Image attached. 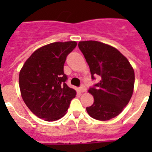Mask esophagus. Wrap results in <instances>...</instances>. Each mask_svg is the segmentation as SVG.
I'll use <instances>...</instances> for the list:
<instances>
[{
  "mask_svg": "<svg viewBox=\"0 0 152 152\" xmlns=\"http://www.w3.org/2000/svg\"><path fill=\"white\" fill-rule=\"evenodd\" d=\"M80 91L81 92H85L86 91H87V88H86V87L84 85H81L80 87Z\"/></svg>",
  "mask_w": 152,
  "mask_h": 152,
  "instance_id": "1",
  "label": "esophagus"
}]
</instances>
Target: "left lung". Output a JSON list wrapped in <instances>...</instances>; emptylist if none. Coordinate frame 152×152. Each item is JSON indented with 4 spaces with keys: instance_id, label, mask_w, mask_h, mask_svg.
<instances>
[{
    "instance_id": "8db88e82",
    "label": "left lung",
    "mask_w": 152,
    "mask_h": 152,
    "mask_svg": "<svg viewBox=\"0 0 152 152\" xmlns=\"http://www.w3.org/2000/svg\"><path fill=\"white\" fill-rule=\"evenodd\" d=\"M78 46L89 65L91 79L100 78L89 88L94 103L86 108L87 112L96 120L115 118L132 97L134 70L127 58L113 46L97 41L80 42Z\"/></svg>"
}]
</instances>
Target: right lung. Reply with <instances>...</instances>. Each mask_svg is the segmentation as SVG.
<instances>
[{"label": "right lung", "instance_id": "add662e5", "mask_svg": "<svg viewBox=\"0 0 152 152\" xmlns=\"http://www.w3.org/2000/svg\"><path fill=\"white\" fill-rule=\"evenodd\" d=\"M76 45V42H64L42 46L31 55L20 70L23 99L41 119L52 121L61 118L76 97V91L66 84L64 64Z\"/></svg>", "mask_w": 152, "mask_h": 152}]
</instances>
